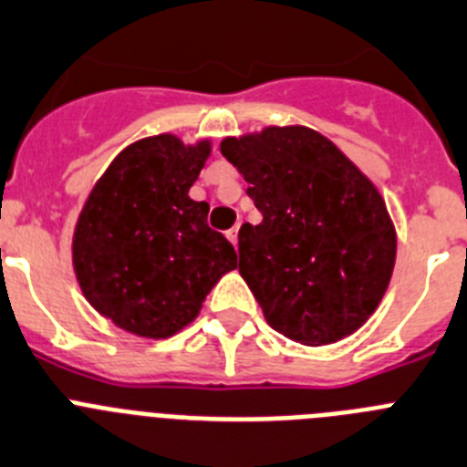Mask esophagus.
I'll use <instances>...</instances> for the list:
<instances>
[{"label": "esophagus", "mask_w": 467, "mask_h": 467, "mask_svg": "<svg viewBox=\"0 0 467 467\" xmlns=\"http://www.w3.org/2000/svg\"><path fill=\"white\" fill-rule=\"evenodd\" d=\"M228 239L230 242H233V246H237V234H239V228H233V230H228Z\"/></svg>", "instance_id": "esophagus-1"}]
</instances>
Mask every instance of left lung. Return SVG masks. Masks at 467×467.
Returning a JSON list of instances; mask_svg holds the SVG:
<instances>
[{
  "label": "left lung",
  "instance_id": "8db88e82",
  "mask_svg": "<svg viewBox=\"0 0 467 467\" xmlns=\"http://www.w3.org/2000/svg\"><path fill=\"white\" fill-rule=\"evenodd\" d=\"M221 152L263 216L239 228V275L267 324L310 348L355 334L379 307L397 256L376 185L307 127L225 138Z\"/></svg>",
  "mask_w": 467,
  "mask_h": 467
}]
</instances>
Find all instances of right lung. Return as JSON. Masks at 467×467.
Listing matches in <instances>:
<instances>
[{"instance_id":"1","label":"right lung","mask_w":467,"mask_h":467,"mask_svg":"<svg viewBox=\"0 0 467 467\" xmlns=\"http://www.w3.org/2000/svg\"><path fill=\"white\" fill-rule=\"evenodd\" d=\"M209 155L211 140L143 138L121 150L84 202L72 237L77 282L129 334H178L237 267L233 244L206 223L209 204L188 194Z\"/></svg>"}]
</instances>
